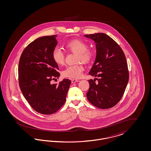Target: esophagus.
I'll list each match as a JSON object with an SVG mask.
<instances>
[{
  "mask_svg": "<svg viewBox=\"0 0 151 151\" xmlns=\"http://www.w3.org/2000/svg\"><path fill=\"white\" fill-rule=\"evenodd\" d=\"M79 80H76V79H72L71 82L72 83H76V82H79Z\"/></svg>",
  "mask_w": 151,
  "mask_h": 151,
  "instance_id": "34e87169",
  "label": "esophagus"
}]
</instances>
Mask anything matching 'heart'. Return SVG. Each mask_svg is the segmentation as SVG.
Masks as SVG:
<instances>
[{"mask_svg":"<svg viewBox=\"0 0 151 151\" xmlns=\"http://www.w3.org/2000/svg\"><path fill=\"white\" fill-rule=\"evenodd\" d=\"M67 50L77 54L76 62H81L84 64H88L92 62L94 57L93 50L88 49V45L86 42L75 39L65 43ZM53 61L58 65H63L65 62L64 52L58 47H55L52 52ZM83 71V67L80 64L67 67L62 71V76L70 79H78Z\"/></svg>","mask_w":151,"mask_h":151,"instance_id":"obj_1","label":"heart"}]
</instances>
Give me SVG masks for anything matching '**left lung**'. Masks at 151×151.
I'll return each mask as SVG.
<instances>
[{"label": "left lung", "instance_id": "left-lung-1", "mask_svg": "<svg viewBox=\"0 0 151 151\" xmlns=\"http://www.w3.org/2000/svg\"><path fill=\"white\" fill-rule=\"evenodd\" d=\"M84 36L93 40L96 47V59L89 74L97 78L88 80L87 99L97 108H112L121 100L129 81L125 55L119 45L106 34Z\"/></svg>", "mask_w": 151, "mask_h": 151}]
</instances>
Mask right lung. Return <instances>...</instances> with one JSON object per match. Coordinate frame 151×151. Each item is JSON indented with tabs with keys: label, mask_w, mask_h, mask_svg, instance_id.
<instances>
[{
	"label": "right lung",
	"mask_w": 151,
	"mask_h": 151,
	"mask_svg": "<svg viewBox=\"0 0 151 151\" xmlns=\"http://www.w3.org/2000/svg\"><path fill=\"white\" fill-rule=\"evenodd\" d=\"M57 35L43 36L29 43L22 52L19 63V81L22 93L37 112L49 115L61 108L71 83L65 79L59 84L50 81L59 77L58 65L52 52L57 45Z\"/></svg>",
	"instance_id": "add662e5"
}]
</instances>
